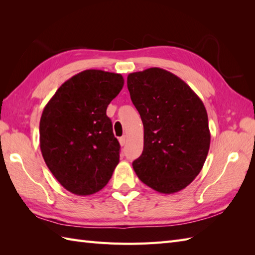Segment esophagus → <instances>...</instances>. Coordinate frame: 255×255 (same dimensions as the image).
Masks as SVG:
<instances>
[{
    "mask_svg": "<svg viewBox=\"0 0 255 255\" xmlns=\"http://www.w3.org/2000/svg\"><path fill=\"white\" fill-rule=\"evenodd\" d=\"M126 140H127L126 136H124V137H121V138H119V143H121L122 147H123V145H125V143H126Z\"/></svg>",
    "mask_w": 255,
    "mask_h": 255,
    "instance_id": "esophagus-1",
    "label": "esophagus"
}]
</instances>
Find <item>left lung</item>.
I'll return each mask as SVG.
<instances>
[{
    "label": "left lung",
    "instance_id": "left-lung-1",
    "mask_svg": "<svg viewBox=\"0 0 255 255\" xmlns=\"http://www.w3.org/2000/svg\"><path fill=\"white\" fill-rule=\"evenodd\" d=\"M127 86L144 129L134 172L156 192L182 191L202 171L209 151L204 103L182 79L161 68L130 73Z\"/></svg>",
    "mask_w": 255,
    "mask_h": 255
}]
</instances>
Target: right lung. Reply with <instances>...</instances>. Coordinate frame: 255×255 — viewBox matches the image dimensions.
I'll list each match as a JSON object with an SVG mask.
<instances>
[{
  "instance_id": "obj_1",
  "label": "right lung",
  "mask_w": 255,
  "mask_h": 255,
  "mask_svg": "<svg viewBox=\"0 0 255 255\" xmlns=\"http://www.w3.org/2000/svg\"><path fill=\"white\" fill-rule=\"evenodd\" d=\"M123 86L122 74L85 70L66 81L42 111L41 153L67 191L88 196L111 180L121 145L106 110Z\"/></svg>"
}]
</instances>
